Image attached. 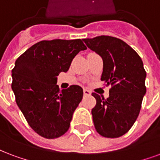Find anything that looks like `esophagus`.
I'll use <instances>...</instances> for the list:
<instances>
[{"label":"esophagus","instance_id":"34e87169","mask_svg":"<svg viewBox=\"0 0 160 160\" xmlns=\"http://www.w3.org/2000/svg\"><path fill=\"white\" fill-rule=\"evenodd\" d=\"M84 91V95H85V96H90L91 94V91H89L87 89H84V91Z\"/></svg>","mask_w":160,"mask_h":160}]
</instances>
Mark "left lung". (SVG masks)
Segmentation results:
<instances>
[{"mask_svg": "<svg viewBox=\"0 0 160 160\" xmlns=\"http://www.w3.org/2000/svg\"><path fill=\"white\" fill-rule=\"evenodd\" d=\"M83 41L102 57L101 80L112 85L107 99L92 93L96 100L91 110L95 128L103 137L119 138L137 120L146 93L142 61L128 44L114 37L99 36Z\"/></svg>", "mask_w": 160, "mask_h": 160, "instance_id": "left-lung-1", "label": "left lung"}]
</instances>
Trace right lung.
<instances>
[{
  "label": "right lung",
  "mask_w": 160,
  "mask_h": 160,
  "mask_svg": "<svg viewBox=\"0 0 160 160\" xmlns=\"http://www.w3.org/2000/svg\"><path fill=\"white\" fill-rule=\"evenodd\" d=\"M86 49L82 40L41 41L16 60L12 89L16 102L32 128L46 138L68 131L73 113L83 97V89L70 85L59 91L57 76L69 70L73 58Z\"/></svg>",
  "instance_id": "1"
}]
</instances>
